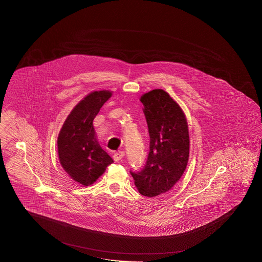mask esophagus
Returning a JSON list of instances; mask_svg holds the SVG:
<instances>
[{
    "label": "esophagus",
    "mask_w": 262,
    "mask_h": 262,
    "mask_svg": "<svg viewBox=\"0 0 262 262\" xmlns=\"http://www.w3.org/2000/svg\"><path fill=\"white\" fill-rule=\"evenodd\" d=\"M124 157H125V151H117V152H115L114 156H113V158H114V159H115L116 161H119V160L123 159Z\"/></svg>",
    "instance_id": "esophagus-1"
}]
</instances>
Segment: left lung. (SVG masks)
I'll return each mask as SVG.
<instances>
[{
	"mask_svg": "<svg viewBox=\"0 0 262 262\" xmlns=\"http://www.w3.org/2000/svg\"><path fill=\"white\" fill-rule=\"evenodd\" d=\"M150 135V151L138 172L130 171L135 186L146 197L171 190L184 173L189 158V135L181 106L162 89L141 96Z\"/></svg>",
	"mask_w": 262,
	"mask_h": 262,
	"instance_id": "left-lung-1",
	"label": "left lung"
}]
</instances>
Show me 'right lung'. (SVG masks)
I'll return each instance as SVG.
<instances>
[{
    "instance_id": "add662e5",
    "label": "right lung",
    "mask_w": 262,
    "mask_h": 262,
    "mask_svg": "<svg viewBox=\"0 0 262 262\" xmlns=\"http://www.w3.org/2000/svg\"><path fill=\"white\" fill-rule=\"evenodd\" d=\"M112 95L108 90L94 91L83 98L70 112L57 137L61 166L72 179L91 185L113 162L96 139L93 120Z\"/></svg>"
}]
</instances>
